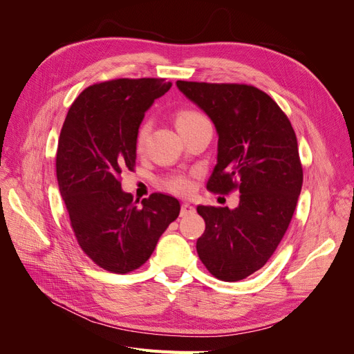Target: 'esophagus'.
I'll list each match as a JSON object with an SVG mask.
<instances>
[{"label":"esophagus","instance_id":"esophagus-1","mask_svg":"<svg viewBox=\"0 0 354 354\" xmlns=\"http://www.w3.org/2000/svg\"><path fill=\"white\" fill-rule=\"evenodd\" d=\"M194 212H195V207L190 205V203H187V202H185L183 205H181L180 216L181 217H186V216H189V214H194Z\"/></svg>","mask_w":354,"mask_h":354}]
</instances>
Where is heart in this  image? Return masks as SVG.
Instances as JSON below:
<instances>
[{
  "label": "heart",
  "mask_w": 354,
  "mask_h": 354,
  "mask_svg": "<svg viewBox=\"0 0 354 354\" xmlns=\"http://www.w3.org/2000/svg\"><path fill=\"white\" fill-rule=\"evenodd\" d=\"M207 118L203 116L201 112L195 109H180L176 113V127L180 133H183L186 130H190V128L196 127L198 124L205 122ZM151 131V122L145 121L136 133V149L137 151H142L145 142L147 138V134ZM164 187L176 192V194H187L190 190V180L185 174H173L164 180Z\"/></svg>",
  "instance_id": "heart-1"
}]
</instances>
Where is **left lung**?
I'll use <instances>...</instances> for the list:
<instances>
[{
	"label": "left lung",
	"instance_id": "obj_1",
	"mask_svg": "<svg viewBox=\"0 0 354 354\" xmlns=\"http://www.w3.org/2000/svg\"><path fill=\"white\" fill-rule=\"evenodd\" d=\"M217 128L214 194L239 190V205H199L205 232L196 251L208 272L236 282L260 270L281 243L303 186L298 143L288 116L269 94L246 84L177 81Z\"/></svg>",
	"mask_w": 354,
	"mask_h": 354
}]
</instances>
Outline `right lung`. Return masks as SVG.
Wrapping results in <instances>:
<instances>
[{"label": "right lung", "instance_id": "add662e5", "mask_svg": "<svg viewBox=\"0 0 354 354\" xmlns=\"http://www.w3.org/2000/svg\"><path fill=\"white\" fill-rule=\"evenodd\" d=\"M171 85L164 78L93 84L62 127L56 173L72 230L81 250L112 273L143 266L180 214L173 196L152 194L138 207L121 189V173L136 167V133L145 112Z\"/></svg>", "mask_w": 354, "mask_h": 354}]
</instances>
